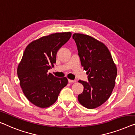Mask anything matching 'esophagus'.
<instances>
[{"label": "esophagus", "instance_id": "1", "mask_svg": "<svg viewBox=\"0 0 135 135\" xmlns=\"http://www.w3.org/2000/svg\"><path fill=\"white\" fill-rule=\"evenodd\" d=\"M68 82H69L70 83H73V82H76V80H71V79H68Z\"/></svg>", "mask_w": 135, "mask_h": 135}]
</instances>
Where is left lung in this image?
I'll list each match as a JSON object with an SVG mask.
<instances>
[{"mask_svg":"<svg viewBox=\"0 0 135 135\" xmlns=\"http://www.w3.org/2000/svg\"><path fill=\"white\" fill-rule=\"evenodd\" d=\"M73 39L78 47L81 65L87 71L88 82L79 80L84 86L78 95L79 103L92 109L103 104L113 90L117 68L107 47L91 36L74 33Z\"/></svg>","mask_w":135,"mask_h":135,"instance_id":"8db88e82","label":"left lung"}]
</instances>
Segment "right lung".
Segmentation results:
<instances>
[{
	"mask_svg": "<svg viewBox=\"0 0 135 135\" xmlns=\"http://www.w3.org/2000/svg\"><path fill=\"white\" fill-rule=\"evenodd\" d=\"M71 36L70 32L51 34L26 47L17 73L23 93L36 106L46 108L53 105L67 85V78H56L48 71L54 67L57 51Z\"/></svg>",
	"mask_w": 135,
	"mask_h": 135,
	"instance_id": "1",
	"label": "right lung"
}]
</instances>
